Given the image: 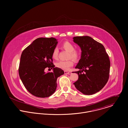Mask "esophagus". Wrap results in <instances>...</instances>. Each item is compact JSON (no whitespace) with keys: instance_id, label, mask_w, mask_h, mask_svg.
<instances>
[{"instance_id":"esophagus-1","label":"esophagus","mask_w":128,"mask_h":128,"mask_svg":"<svg viewBox=\"0 0 128 128\" xmlns=\"http://www.w3.org/2000/svg\"><path fill=\"white\" fill-rule=\"evenodd\" d=\"M64 74H71V72H68V71H64Z\"/></svg>"}]
</instances>
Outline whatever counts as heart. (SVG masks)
Segmentation results:
<instances>
[{
    "label": "heart",
    "instance_id": "1",
    "mask_svg": "<svg viewBox=\"0 0 128 128\" xmlns=\"http://www.w3.org/2000/svg\"><path fill=\"white\" fill-rule=\"evenodd\" d=\"M63 48L69 52V58H72L73 60H76L79 58L78 52L75 50V48L74 46L71 43L66 42H65L62 45ZM58 50L57 48H54L52 52V57L56 59L58 57ZM74 63L71 60H68L67 61H60L56 63V66L57 67L63 69L64 70H69L70 68L73 65Z\"/></svg>",
    "mask_w": 128,
    "mask_h": 128
}]
</instances>
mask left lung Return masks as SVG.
Listing matches in <instances>:
<instances>
[{
	"label": "left lung",
	"instance_id": "1",
	"mask_svg": "<svg viewBox=\"0 0 128 128\" xmlns=\"http://www.w3.org/2000/svg\"><path fill=\"white\" fill-rule=\"evenodd\" d=\"M73 40L82 50L80 59L76 67L79 69L75 72L78 79L74 84L84 95L94 94L108 80L110 66L109 57L104 46L90 36H76Z\"/></svg>",
	"mask_w": 128,
	"mask_h": 128
}]
</instances>
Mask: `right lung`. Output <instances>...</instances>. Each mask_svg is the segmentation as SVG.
I'll return each instance as SVG.
<instances>
[{"label": "right lung", "mask_w": 128, "mask_h": 128, "mask_svg": "<svg viewBox=\"0 0 128 128\" xmlns=\"http://www.w3.org/2000/svg\"><path fill=\"white\" fill-rule=\"evenodd\" d=\"M57 40L53 38H37L21 54L19 68L20 79L28 92L36 97L46 98L54 94L58 78L64 74L52 63V52ZM47 67L52 68L53 72H45Z\"/></svg>", "instance_id": "right-lung-1"}]
</instances>
